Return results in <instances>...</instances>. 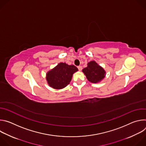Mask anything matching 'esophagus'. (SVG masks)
Returning a JSON list of instances; mask_svg holds the SVG:
<instances>
[{
    "instance_id": "34e87169",
    "label": "esophagus",
    "mask_w": 146,
    "mask_h": 146,
    "mask_svg": "<svg viewBox=\"0 0 146 146\" xmlns=\"http://www.w3.org/2000/svg\"><path fill=\"white\" fill-rule=\"evenodd\" d=\"M77 68H78V70H79L80 71H81V70H82V66H78Z\"/></svg>"
}]
</instances>
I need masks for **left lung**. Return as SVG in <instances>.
I'll use <instances>...</instances> for the list:
<instances>
[{"label": "left lung", "mask_w": 146, "mask_h": 146, "mask_svg": "<svg viewBox=\"0 0 146 146\" xmlns=\"http://www.w3.org/2000/svg\"><path fill=\"white\" fill-rule=\"evenodd\" d=\"M87 67L82 69L88 80L92 83H98L105 78L106 72L94 60L88 62Z\"/></svg>", "instance_id": "1"}]
</instances>
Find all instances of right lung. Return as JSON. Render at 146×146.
I'll use <instances>...</instances> for the list:
<instances>
[{
	"label": "right lung",
	"instance_id": "right-lung-1",
	"mask_svg": "<svg viewBox=\"0 0 146 146\" xmlns=\"http://www.w3.org/2000/svg\"><path fill=\"white\" fill-rule=\"evenodd\" d=\"M77 71L78 69L75 66L61 62L47 72L46 80L51 87L57 90L62 89L69 84L73 74Z\"/></svg>",
	"mask_w": 146,
	"mask_h": 146
}]
</instances>
